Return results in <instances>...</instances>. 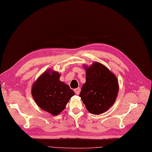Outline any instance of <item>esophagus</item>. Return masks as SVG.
<instances>
[{
  "instance_id": "1",
  "label": "esophagus",
  "mask_w": 152,
  "mask_h": 152,
  "mask_svg": "<svg viewBox=\"0 0 152 152\" xmlns=\"http://www.w3.org/2000/svg\"><path fill=\"white\" fill-rule=\"evenodd\" d=\"M75 92L76 94H80V88L78 87L77 88H75Z\"/></svg>"
}]
</instances>
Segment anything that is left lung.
<instances>
[{
    "label": "left lung",
    "instance_id": "1",
    "mask_svg": "<svg viewBox=\"0 0 152 152\" xmlns=\"http://www.w3.org/2000/svg\"><path fill=\"white\" fill-rule=\"evenodd\" d=\"M85 69L86 82L81 87L79 96L89 112L101 114L115 102L119 91L118 79L105 66L98 62Z\"/></svg>",
    "mask_w": 152,
    "mask_h": 152
}]
</instances>
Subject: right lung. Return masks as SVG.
Returning <instances> with one entry per match:
<instances>
[{
  "label": "right lung",
  "mask_w": 152,
  "mask_h": 152,
  "mask_svg": "<svg viewBox=\"0 0 152 152\" xmlns=\"http://www.w3.org/2000/svg\"><path fill=\"white\" fill-rule=\"evenodd\" d=\"M59 79V73L49 70L39 77L32 87L33 98L38 106L53 115L60 114L75 94L69 85Z\"/></svg>",
  "instance_id": "1"
}]
</instances>
